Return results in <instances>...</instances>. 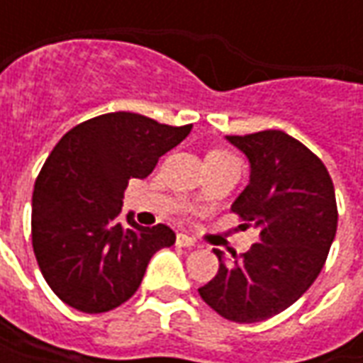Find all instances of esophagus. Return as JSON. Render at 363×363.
I'll use <instances>...</instances> for the list:
<instances>
[{
    "label": "esophagus",
    "mask_w": 363,
    "mask_h": 363,
    "mask_svg": "<svg viewBox=\"0 0 363 363\" xmlns=\"http://www.w3.org/2000/svg\"><path fill=\"white\" fill-rule=\"evenodd\" d=\"M177 245H179V247H194L196 241H194L192 237L186 235V233H179V235H177Z\"/></svg>",
    "instance_id": "34e87169"
}]
</instances>
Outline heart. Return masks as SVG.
Wrapping results in <instances>:
<instances>
[{"instance_id": "b5f03b06", "label": "heart", "mask_w": 363, "mask_h": 363, "mask_svg": "<svg viewBox=\"0 0 363 363\" xmlns=\"http://www.w3.org/2000/svg\"><path fill=\"white\" fill-rule=\"evenodd\" d=\"M208 157H216V159H233V155L231 153H228V151L223 150H213L208 153Z\"/></svg>"}]
</instances>
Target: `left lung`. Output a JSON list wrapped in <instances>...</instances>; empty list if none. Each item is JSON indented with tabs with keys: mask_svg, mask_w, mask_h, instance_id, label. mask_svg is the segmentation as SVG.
<instances>
[{
	"mask_svg": "<svg viewBox=\"0 0 363 363\" xmlns=\"http://www.w3.org/2000/svg\"><path fill=\"white\" fill-rule=\"evenodd\" d=\"M251 163V181L231 212L259 229V243L225 260L213 249L220 270L200 297L235 323L278 315L309 289L336 235L335 184L309 147L281 130L228 135Z\"/></svg>",
	"mask_w": 363,
	"mask_h": 363,
	"instance_id": "1",
	"label": "left lung"
}]
</instances>
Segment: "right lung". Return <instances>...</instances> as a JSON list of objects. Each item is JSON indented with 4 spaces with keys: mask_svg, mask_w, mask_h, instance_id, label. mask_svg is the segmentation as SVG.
<instances>
[{
    "mask_svg": "<svg viewBox=\"0 0 363 363\" xmlns=\"http://www.w3.org/2000/svg\"><path fill=\"white\" fill-rule=\"evenodd\" d=\"M135 112H108L72 128L36 177L30 233L36 262L56 296L83 313L118 307L142 284L151 257L174 243L163 223H120L130 179H145L190 134Z\"/></svg>",
    "mask_w": 363,
    "mask_h": 363,
    "instance_id": "1",
    "label": "right lung"
}]
</instances>
